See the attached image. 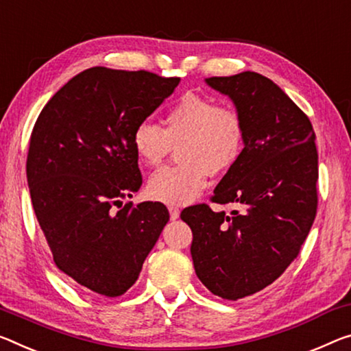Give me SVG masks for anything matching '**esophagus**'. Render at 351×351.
<instances>
[{
	"label": "esophagus",
	"mask_w": 351,
	"mask_h": 351,
	"mask_svg": "<svg viewBox=\"0 0 351 351\" xmlns=\"http://www.w3.org/2000/svg\"><path fill=\"white\" fill-rule=\"evenodd\" d=\"M169 210H170V219L171 220H176L178 217H180V209L175 208V206H170Z\"/></svg>",
	"instance_id": "esophagus-1"
}]
</instances>
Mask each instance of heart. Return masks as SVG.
Segmentation results:
<instances>
[{
	"instance_id": "heart-1",
	"label": "heart",
	"mask_w": 351,
	"mask_h": 351,
	"mask_svg": "<svg viewBox=\"0 0 351 351\" xmlns=\"http://www.w3.org/2000/svg\"><path fill=\"white\" fill-rule=\"evenodd\" d=\"M165 128L142 120L132 131V148L149 167L165 160L173 147L181 164L149 178L147 193L156 202L186 204L208 184L209 173L220 175L234 167L245 147V125L241 114L215 99L184 93L165 115Z\"/></svg>"
}]
</instances>
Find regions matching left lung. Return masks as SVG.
Returning a JSON list of instances; mask_svg holds the SVG:
<instances>
[{
  "label": "left lung",
  "instance_id": "8db88e82",
  "mask_svg": "<svg viewBox=\"0 0 351 351\" xmlns=\"http://www.w3.org/2000/svg\"><path fill=\"white\" fill-rule=\"evenodd\" d=\"M206 84L231 98L245 125L241 159L213 197L242 210L197 204L181 219L192 230L199 281L214 295L239 300L271 285L298 256L317 213L319 154L309 119L269 77L242 71Z\"/></svg>",
  "mask_w": 351,
  "mask_h": 351
}]
</instances>
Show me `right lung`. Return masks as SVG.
<instances>
[{"instance_id":"1","label":"right lung","mask_w":351,"mask_h":351,"mask_svg":"<svg viewBox=\"0 0 351 351\" xmlns=\"http://www.w3.org/2000/svg\"><path fill=\"white\" fill-rule=\"evenodd\" d=\"M180 77L92 66L54 93L26 160L31 202L58 269L88 292L119 297L137 281L170 215L131 198L142 186L132 131Z\"/></svg>"}]
</instances>
